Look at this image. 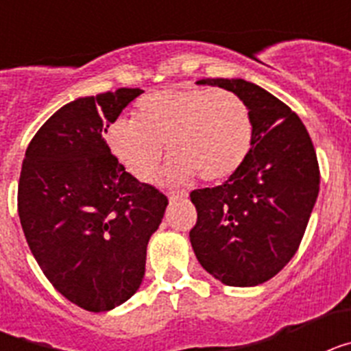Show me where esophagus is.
I'll use <instances>...</instances> for the list:
<instances>
[{"label":"esophagus","mask_w":351,"mask_h":351,"mask_svg":"<svg viewBox=\"0 0 351 351\" xmlns=\"http://www.w3.org/2000/svg\"><path fill=\"white\" fill-rule=\"evenodd\" d=\"M184 197H188L184 191H172V193H169L170 202H176V200H179V198H184Z\"/></svg>","instance_id":"obj_1"}]
</instances>
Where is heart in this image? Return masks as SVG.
<instances>
[{
	"label": "heart",
	"instance_id": "1",
	"mask_svg": "<svg viewBox=\"0 0 351 351\" xmlns=\"http://www.w3.org/2000/svg\"><path fill=\"white\" fill-rule=\"evenodd\" d=\"M255 137L246 101L209 88L165 89L142 98L135 117H119L107 142L119 163L138 181L156 176L165 144L172 154L169 181H221L246 161Z\"/></svg>",
	"mask_w": 351,
	"mask_h": 351
}]
</instances>
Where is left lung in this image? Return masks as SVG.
I'll list each match as a JSON object with an SVG mask.
<instances>
[{
  "label": "left lung",
  "instance_id": "1",
  "mask_svg": "<svg viewBox=\"0 0 351 351\" xmlns=\"http://www.w3.org/2000/svg\"><path fill=\"white\" fill-rule=\"evenodd\" d=\"M241 96L255 125L243 167L223 184L191 191L190 241L204 269L228 287H256L295 255L320 191L308 130L274 95L244 79H202Z\"/></svg>",
  "mask_w": 351,
  "mask_h": 351
}]
</instances>
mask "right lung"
<instances>
[{
  "label": "right lung",
  "instance_id": "right-lung-1",
  "mask_svg": "<svg viewBox=\"0 0 351 351\" xmlns=\"http://www.w3.org/2000/svg\"><path fill=\"white\" fill-rule=\"evenodd\" d=\"M142 89L84 96L52 114L26 149L19 218L52 287L86 311H110L138 290L145 250L169 200L110 153L108 126Z\"/></svg>",
  "mask_w": 351,
  "mask_h": 351
}]
</instances>
